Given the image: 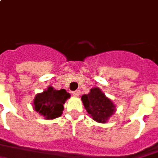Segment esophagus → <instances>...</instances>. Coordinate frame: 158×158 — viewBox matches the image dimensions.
I'll list each match as a JSON object with an SVG mask.
<instances>
[{
  "label": "esophagus",
  "mask_w": 158,
  "mask_h": 158,
  "mask_svg": "<svg viewBox=\"0 0 158 158\" xmlns=\"http://www.w3.org/2000/svg\"><path fill=\"white\" fill-rule=\"evenodd\" d=\"M73 96H80V90H76V91L72 92Z\"/></svg>",
  "instance_id": "esophagus-1"
}]
</instances>
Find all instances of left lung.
<instances>
[{
	"label": "left lung",
	"instance_id": "left-lung-1",
	"mask_svg": "<svg viewBox=\"0 0 158 158\" xmlns=\"http://www.w3.org/2000/svg\"><path fill=\"white\" fill-rule=\"evenodd\" d=\"M81 101L87 112L97 123H106L116 111V104L98 87L92 88L89 94L81 96Z\"/></svg>",
	"mask_w": 158,
	"mask_h": 158
}]
</instances>
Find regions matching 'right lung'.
Segmentation results:
<instances>
[{"label":"right lung","instance_id":"obj_1","mask_svg":"<svg viewBox=\"0 0 158 158\" xmlns=\"http://www.w3.org/2000/svg\"><path fill=\"white\" fill-rule=\"evenodd\" d=\"M69 97L70 94L64 89L57 90L48 86L47 89L35 95L32 103L33 109L45 119L53 120L62 116L63 105Z\"/></svg>","mask_w":158,"mask_h":158}]
</instances>
